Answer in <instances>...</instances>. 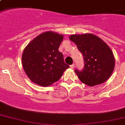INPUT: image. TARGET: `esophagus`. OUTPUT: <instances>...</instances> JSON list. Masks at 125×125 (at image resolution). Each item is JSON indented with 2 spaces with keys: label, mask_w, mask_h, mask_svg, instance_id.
<instances>
[{
  "label": "esophagus",
  "mask_w": 125,
  "mask_h": 125,
  "mask_svg": "<svg viewBox=\"0 0 125 125\" xmlns=\"http://www.w3.org/2000/svg\"><path fill=\"white\" fill-rule=\"evenodd\" d=\"M70 67L71 69H74V64H72L70 65Z\"/></svg>",
  "instance_id": "1"
}]
</instances>
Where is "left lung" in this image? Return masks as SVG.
Here are the masks:
<instances>
[{
  "label": "left lung",
  "instance_id": "1",
  "mask_svg": "<svg viewBox=\"0 0 125 125\" xmlns=\"http://www.w3.org/2000/svg\"><path fill=\"white\" fill-rule=\"evenodd\" d=\"M69 39L76 44L83 56V69L74 70L81 82L89 86L106 82L112 74L115 67L113 52L106 43L91 34L72 35Z\"/></svg>",
  "mask_w": 125,
  "mask_h": 125
}]
</instances>
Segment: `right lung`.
Segmentation results:
<instances>
[{
	"mask_svg": "<svg viewBox=\"0 0 125 125\" xmlns=\"http://www.w3.org/2000/svg\"><path fill=\"white\" fill-rule=\"evenodd\" d=\"M63 38V35L46 32L25 47L22 56V67L31 81L41 86H49L57 82L69 67L58 51Z\"/></svg>",
	"mask_w": 125,
	"mask_h": 125,
	"instance_id": "1",
	"label": "right lung"
}]
</instances>
